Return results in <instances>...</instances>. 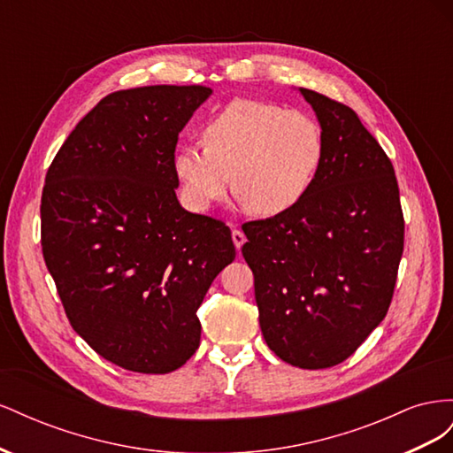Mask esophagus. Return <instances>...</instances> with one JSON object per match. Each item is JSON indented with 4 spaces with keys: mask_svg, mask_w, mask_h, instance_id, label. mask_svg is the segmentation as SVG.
Segmentation results:
<instances>
[{
    "mask_svg": "<svg viewBox=\"0 0 453 453\" xmlns=\"http://www.w3.org/2000/svg\"><path fill=\"white\" fill-rule=\"evenodd\" d=\"M232 242H234L236 250L240 251V250H242V245L245 243V234H243V232H242V230H238V228L232 230Z\"/></svg>",
    "mask_w": 453,
    "mask_h": 453,
    "instance_id": "esophagus-1",
    "label": "esophagus"
}]
</instances>
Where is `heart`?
Wrapping results in <instances>:
<instances>
[{"label": "heart", "mask_w": 453, "mask_h": 453, "mask_svg": "<svg viewBox=\"0 0 453 453\" xmlns=\"http://www.w3.org/2000/svg\"><path fill=\"white\" fill-rule=\"evenodd\" d=\"M203 145H183L173 173L190 208L210 210L234 180L242 203L260 217L295 210L318 181L326 142L310 113L234 100L203 127Z\"/></svg>", "instance_id": "1"}]
</instances>
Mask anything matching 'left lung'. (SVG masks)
<instances>
[{
    "label": "left lung",
    "mask_w": 453,
    "mask_h": 453,
    "mask_svg": "<svg viewBox=\"0 0 453 453\" xmlns=\"http://www.w3.org/2000/svg\"><path fill=\"white\" fill-rule=\"evenodd\" d=\"M325 134L318 181L295 210L243 226L260 331L285 363L346 361L389 310L404 217L389 157L351 107L300 88Z\"/></svg>",
    "instance_id": "1"
}]
</instances>
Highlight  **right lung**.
<instances>
[{
	"instance_id": "add662e5",
	"label": "right lung",
	"mask_w": 453,
	"mask_h": 453,
	"mask_svg": "<svg viewBox=\"0 0 453 453\" xmlns=\"http://www.w3.org/2000/svg\"><path fill=\"white\" fill-rule=\"evenodd\" d=\"M211 88L105 96L49 166L41 248L73 331L132 372L168 374L200 346L196 310L236 257L230 228L183 210L173 155Z\"/></svg>"
}]
</instances>
